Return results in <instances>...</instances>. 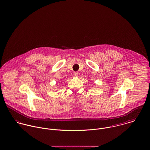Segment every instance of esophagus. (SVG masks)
Here are the masks:
<instances>
[{"label":"esophagus","mask_w":150,"mask_h":150,"mask_svg":"<svg viewBox=\"0 0 150 150\" xmlns=\"http://www.w3.org/2000/svg\"><path fill=\"white\" fill-rule=\"evenodd\" d=\"M79 75V73L78 72H74V77H77Z\"/></svg>","instance_id":"obj_1"}]
</instances>
